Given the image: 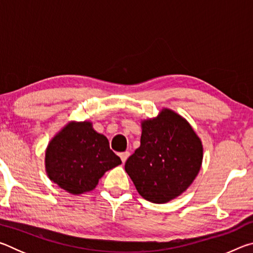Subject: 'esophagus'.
Segmentation results:
<instances>
[{
  "label": "esophagus",
  "mask_w": 253,
  "mask_h": 253,
  "mask_svg": "<svg viewBox=\"0 0 253 253\" xmlns=\"http://www.w3.org/2000/svg\"><path fill=\"white\" fill-rule=\"evenodd\" d=\"M129 155H130L129 152H124V153H122L119 156H121V158H122V162L125 163V162L127 161V158L129 157Z\"/></svg>",
  "instance_id": "obj_1"
}]
</instances>
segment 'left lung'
I'll return each mask as SVG.
<instances>
[{
    "label": "left lung",
    "mask_w": 253,
    "mask_h": 253,
    "mask_svg": "<svg viewBox=\"0 0 253 253\" xmlns=\"http://www.w3.org/2000/svg\"><path fill=\"white\" fill-rule=\"evenodd\" d=\"M203 160L202 142L178 114L164 108L142 122L140 146L125 163L138 193L153 203H166L187 190Z\"/></svg>",
    "instance_id": "8db88e82"
}]
</instances>
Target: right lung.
Returning a JSON list of instances; mask_svg holds the SVG:
<instances>
[{
	"instance_id": "obj_1",
	"label": "right lung",
	"mask_w": 253,
	"mask_h": 253,
	"mask_svg": "<svg viewBox=\"0 0 253 253\" xmlns=\"http://www.w3.org/2000/svg\"><path fill=\"white\" fill-rule=\"evenodd\" d=\"M121 164L107 137L93 129L90 122L69 123L45 151L49 178L75 195L92 191L107 170Z\"/></svg>"
}]
</instances>
